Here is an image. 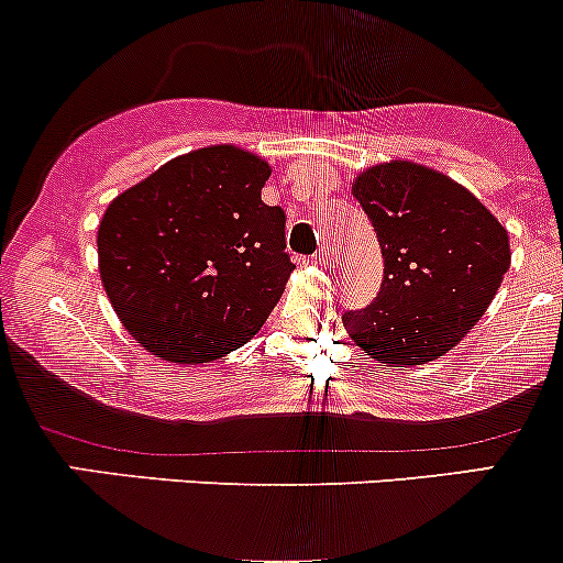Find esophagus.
I'll return each mask as SVG.
<instances>
[{
	"label": "esophagus",
	"mask_w": 563,
	"mask_h": 563,
	"mask_svg": "<svg viewBox=\"0 0 563 563\" xmlns=\"http://www.w3.org/2000/svg\"><path fill=\"white\" fill-rule=\"evenodd\" d=\"M334 261H338V255H334V247H332V245L318 247V253H316V264H321V266H327V269H332Z\"/></svg>",
	"instance_id": "esophagus-1"
}]
</instances>
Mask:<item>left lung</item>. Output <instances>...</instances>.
Returning a JSON list of instances; mask_svg holds the SVG:
<instances>
[{
    "label": "left lung",
    "instance_id": "8db88e82",
    "mask_svg": "<svg viewBox=\"0 0 563 563\" xmlns=\"http://www.w3.org/2000/svg\"><path fill=\"white\" fill-rule=\"evenodd\" d=\"M384 255L378 297L345 310L349 338L387 367L424 365L455 349L490 308L509 269V234L446 174L378 163L351 185Z\"/></svg>",
    "mask_w": 563,
    "mask_h": 563
}]
</instances>
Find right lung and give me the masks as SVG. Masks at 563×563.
<instances>
[{"mask_svg": "<svg viewBox=\"0 0 563 563\" xmlns=\"http://www.w3.org/2000/svg\"><path fill=\"white\" fill-rule=\"evenodd\" d=\"M269 163L231 144L174 157L108 203L103 288L150 354L198 365L245 345L297 266L286 214L261 201Z\"/></svg>", "mask_w": 563, "mask_h": 563, "instance_id": "1", "label": "right lung"}]
</instances>
